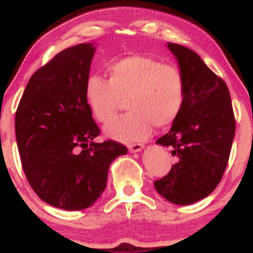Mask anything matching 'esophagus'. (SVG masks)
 <instances>
[{"label":"esophagus","mask_w":253,"mask_h":253,"mask_svg":"<svg viewBox=\"0 0 253 253\" xmlns=\"http://www.w3.org/2000/svg\"><path fill=\"white\" fill-rule=\"evenodd\" d=\"M144 147L143 144H139V143H135V144H129L128 145V150L129 152H139V151H141V149Z\"/></svg>","instance_id":"34e87169"}]
</instances>
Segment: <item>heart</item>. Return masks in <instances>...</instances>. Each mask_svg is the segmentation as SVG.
<instances>
[{"label": "heart", "mask_w": 253, "mask_h": 253, "mask_svg": "<svg viewBox=\"0 0 253 253\" xmlns=\"http://www.w3.org/2000/svg\"><path fill=\"white\" fill-rule=\"evenodd\" d=\"M126 98V114L106 127L119 141L144 140L152 126L165 127L178 118L185 98L184 75L178 66L149 56H128L108 65V80L91 75L85 100L98 123L107 124Z\"/></svg>", "instance_id": "b5f03b06"}]
</instances>
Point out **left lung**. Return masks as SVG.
Masks as SVG:
<instances>
[{
    "instance_id": "obj_1",
    "label": "left lung",
    "mask_w": 253,
    "mask_h": 253,
    "mask_svg": "<svg viewBox=\"0 0 253 253\" xmlns=\"http://www.w3.org/2000/svg\"><path fill=\"white\" fill-rule=\"evenodd\" d=\"M168 47L184 75L185 98L169 132L156 141L170 146L177 162L153 184L168 201L184 206L207 197L221 181L236 133V118L222 78L190 48L173 42Z\"/></svg>"
}]
</instances>
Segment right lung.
Here are the masks:
<instances>
[{
	"label": "right lung",
	"mask_w": 253,
	"mask_h": 253,
	"mask_svg": "<svg viewBox=\"0 0 253 253\" xmlns=\"http://www.w3.org/2000/svg\"><path fill=\"white\" fill-rule=\"evenodd\" d=\"M92 43L56 54L28 81L15 113L22 169L42 201L66 211L94 205L107 184L109 165L127 147L94 143L100 128L85 100Z\"/></svg>",
	"instance_id": "1"
}]
</instances>
